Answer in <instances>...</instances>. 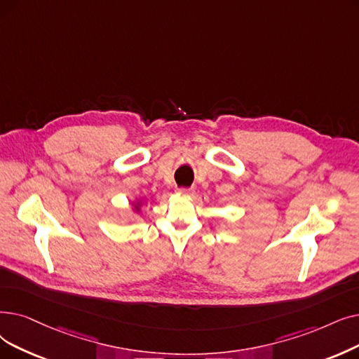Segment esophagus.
Returning a JSON list of instances; mask_svg holds the SVG:
<instances>
[{
    "instance_id": "34e87169",
    "label": "esophagus",
    "mask_w": 359,
    "mask_h": 359,
    "mask_svg": "<svg viewBox=\"0 0 359 359\" xmlns=\"http://www.w3.org/2000/svg\"><path fill=\"white\" fill-rule=\"evenodd\" d=\"M179 195H194V189L192 188H179L177 191H176Z\"/></svg>"
}]
</instances>
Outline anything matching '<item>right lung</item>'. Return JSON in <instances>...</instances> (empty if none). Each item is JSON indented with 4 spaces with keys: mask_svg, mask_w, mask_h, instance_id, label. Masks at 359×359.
<instances>
[{
    "mask_svg": "<svg viewBox=\"0 0 359 359\" xmlns=\"http://www.w3.org/2000/svg\"><path fill=\"white\" fill-rule=\"evenodd\" d=\"M139 205H141V202H136V205H135V210H136V211H139Z\"/></svg>",
    "mask_w": 359,
    "mask_h": 359,
    "instance_id": "add662e5",
    "label": "right lung"
}]
</instances>
